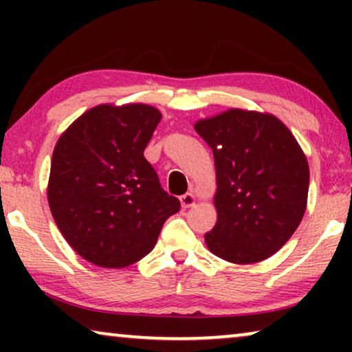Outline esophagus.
<instances>
[{"label":"esophagus","instance_id":"1","mask_svg":"<svg viewBox=\"0 0 352 352\" xmlns=\"http://www.w3.org/2000/svg\"><path fill=\"white\" fill-rule=\"evenodd\" d=\"M179 200H181V206H182V208H190V206H194L195 201H197L195 195L190 194V192H189V194L181 195Z\"/></svg>","mask_w":352,"mask_h":352}]
</instances>
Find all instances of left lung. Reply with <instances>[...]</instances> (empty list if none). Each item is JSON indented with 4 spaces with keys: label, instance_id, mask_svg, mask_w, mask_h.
Wrapping results in <instances>:
<instances>
[{
    "label": "left lung",
    "instance_id": "8db88e82",
    "mask_svg": "<svg viewBox=\"0 0 352 352\" xmlns=\"http://www.w3.org/2000/svg\"><path fill=\"white\" fill-rule=\"evenodd\" d=\"M194 128L213 151L218 186L206 247L235 264L272 256L306 211L309 166L300 144L277 117L254 110H226Z\"/></svg>",
    "mask_w": 352,
    "mask_h": 352
}]
</instances>
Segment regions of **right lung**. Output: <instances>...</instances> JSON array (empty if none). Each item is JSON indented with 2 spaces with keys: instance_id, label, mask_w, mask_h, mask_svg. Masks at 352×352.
I'll use <instances>...</instances> for the list:
<instances>
[{
  "instance_id": "obj_1",
  "label": "right lung",
  "mask_w": 352,
  "mask_h": 352,
  "mask_svg": "<svg viewBox=\"0 0 352 352\" xmlns=\"http://www.w3.org/2000/svg\"><path fill=\"white\" fill-rule=\"evenodd\" d=\"M160 110L96 105L62 133L51 160L47 201L72 248L100 267H126L155 247L179 211L144 157Z\"/></svg>"
}]
</instances>
